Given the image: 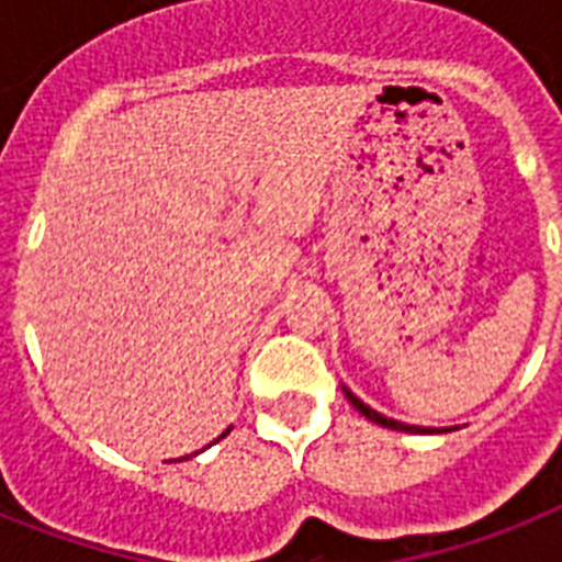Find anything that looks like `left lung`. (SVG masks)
I'll return each mask as SVG.
<instances>
[{"mask_svg":"<svg viewBox=\"0 0 562 562\" xmlns=\"http://www.w3.org/2000/svg\"><path fill=\"white\" fill-rule=\"evenodd\" d=\"M344 393H347V400H350L352 405H356V408H359L361 414H364V417H368V419H373V423H379V426H384V428H393V431H411V435H423V431H435V428L405 426V423H400V419H391V417H384V414H379V411H373V408H370V405H364V402H361L359 396H356V393H350V391H347V387H344ZM443 431H446V428H443Z\"/></svg>","mask_w":562,"mask_h":562,"instance_id":"obj_1","label":"left lung"}]
</instances>
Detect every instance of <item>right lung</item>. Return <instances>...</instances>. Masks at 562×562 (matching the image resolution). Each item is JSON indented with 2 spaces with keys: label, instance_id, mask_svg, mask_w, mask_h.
Segmentation results:
<instances>
[{
  "label": "right lung",
  "instance_id": "obj_1",
  "mask_svg": "<svg viewBox=\"0 0 562 562\" xmlns=\"http://www.w3.org/2000/svg\"><path fill=\"white\" fill-rule=\"evenodd\" d=\"M224 435H227V431H224ZM224 435H221V437H224Z\"/></svg>",
  "mask_w": 562,
  "mask_h": 562
}]
</instances>
